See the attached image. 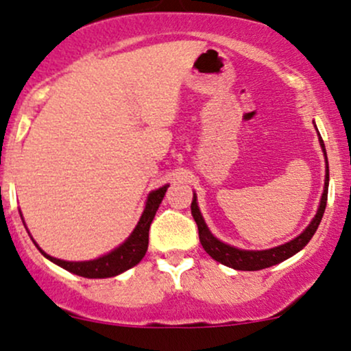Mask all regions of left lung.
<instances>
[{"label": "left lung", "mask_w": 351, "mask_h": 351, "mask_svg": "<svg viewBox=\"0 0 351 351\" xmlns=\"http://www.w3.org/2000/svg\"><path fill=\"white\" fill-rule=\"evenodd\" d=\"M318 142H320V147L325 155V163H327V175H325V186H324V193H322L320 206H318L317 215L312 219V223L305 228V231L297 236L295 239L289 241V243L277 245V247H272V249H265V251H244V249H237L234 245L221 243V241L216 239V237L211 234V231L208 229L203 216H201L198 203H196V195H193L191 215L195 217L196 224H198L201 245H203L204 251H206L213 259L217 261V263L228 265V267L236 269V271H261V269L271 267V265H276L282 263V261L289 259V257H292L293 254L302 251V249L308 244V241L312 239L313 234H315L318 224H320L322 216H324L325 206H327V196H328V162H327V152H325V145L320 134H318Z\"/></svg>", "instance_id": "left-lung-1"}]
</instances>
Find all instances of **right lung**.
<instances>
[{
	"label": "right lung",
	"instance_id": "obj_1",
	"mask_svg": "<svg viewBox=\"0 0 351 351\" xmlns=\"http://www.w3.org/2000/svg\"><path fill=\"white\" fill-rule=\"evenodd\" d=\"M167 189L168 184H165V186L155 189V191H152L150 195H148L143 215L140 217L134 232H132V234L125 239V243L120 244L119 247H115L114 251L106 254V256L99 257V259L71 263V261L56 259V257L44 252L43 249L34 243L36 247H38L43 256L47 257L51 263L60 265V267L75 274V276L87 277V279H106V277L119 276V274L128 271V269H132L143 259L145 252H147L148 249V231H150V224L153 217L156 215V209H158L160 203H162Z\"/></svg>",
	"mask_w": 351,
	"mask_h": 351
}]
</instances>
